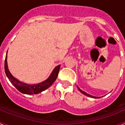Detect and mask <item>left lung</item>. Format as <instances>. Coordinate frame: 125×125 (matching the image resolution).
<instances>
[{"instance_id":"1","label":"left lung","mask_w":125,"mask_h":125,"mask_svg":"<svg viewBox=\"0 0 125 125\" xmlns=\"http://www.w3.org/2000/svg\"><path fill=\"white\" fill-rule=\"evenodd\" d=\"M78 89H79V91H80V92L81 93H83V94H84V95H86V96H88L90 97V98H101V97H96V96H94L90 95V94H89L86 93L84 92V91H82V90H81V89L80 88H79L78 86Z\"/></svg>"}]
</instances>
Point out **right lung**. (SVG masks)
<instances>
[{"instance_id": "1", "label": "right lung", "mask_w": 125, "mask_h": 125, "mask_svg": "<svg viewBox=\"0 0 125 125\" xmlns=\"http://www.w3.org/2000/svg\"><path fill=\"white\" fill-rule=\"evenodd\" d=\"M7 52L6 56L5 59V64H4V68H5V72L6 74L7 77L8 78L10 83L13 84L14 87L23 94H36L40 93L42 91H44L46 89L52 84V83L57 79V75L59 73V69H60L61 65H58L53 69L51 74L49 76V78L46 79L42 82L39 83L37 84H29L21 82L19 80L14 77L12 74L9 70L8 65H7Z\"/></svg>"}]
</instances>
